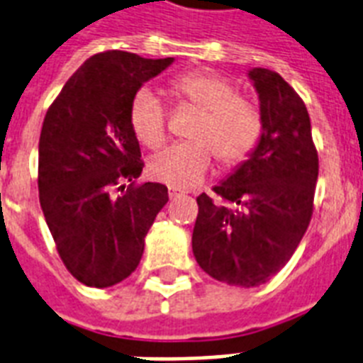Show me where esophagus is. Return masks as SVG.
<instances>
[{
    "label": "esophagus",
    "instance_id": "esophagus-1",
    "mask_svg": "<svg viewBox=\"0 0 363 363\" xmlns=\"http://www.w3.org/2000/svg\"><path fill=\"white\" fill-rule=\"evenodd\" d=\"M182 196V190L177 186H169V197H179Z\"/></svg>",
    "mask_w": 363,
    "mask_h": 363
}]
</instances>
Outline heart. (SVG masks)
<instances>
[{"instance_id":"obj_1","label":"heart","mask_w":363,"mask_h":363,"mask_svg":"<svg viewBox=\"0 0 363 363\" xmlns=\"http://www.w3.org/2000/svg\"><path fill=\"white\" fill-rule=\"evenodd\" d=\"M173 91L201 108L190 135L194 140L177 141L149 160L152 179L177 188L194 186L203 181L214 152L223 164L240 162L257 143L261 115L223 76L196 70L173 82ZM167 111L151 87H141L132 96L128 121L135 138L147 147H158L166 140Z\"/></svg>"}]
</instances>
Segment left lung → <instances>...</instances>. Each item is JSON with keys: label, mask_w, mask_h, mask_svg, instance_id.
Returning <instances> with one entry per match:
<instances>
[{"label": "left lung", "mask_w": 363, "mask_h": 363, "mask_svg": "<svg viewBox=\"0 0 363 363\" xmlns=\"http://www.w3.org/2000/svg\"><path fill=\"white\" fill-rule=\"evenodd\" d=\"M261 134L246 160L214 186L220 201L197 197L191 250L197 264L237 287L267 284L298 248L313 212L319 158L311 121L278 72L250 69Z\"/></svg>", "instance_id": "obj_1"}]
</instances>
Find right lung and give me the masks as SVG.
<instances>
[{"label": "right lung", "instance_id": "right-lung-1", "mask_svg": "<svg viewBox=\"0 0 363 363\" xmlns=\"http://www.w3.org/2000/svg\"><path fill=\"white\" fill-rule=\"evenodd\" d=\"M173 61L121 50L96 54L46 111L38 140L40 208L59 257L87 287H111L134 272L169 199L160 182L132 184L143 162L128 110L135 91Z\"/></svg>", "mask_w": 363, "mask_h": 363}]
</instances>
